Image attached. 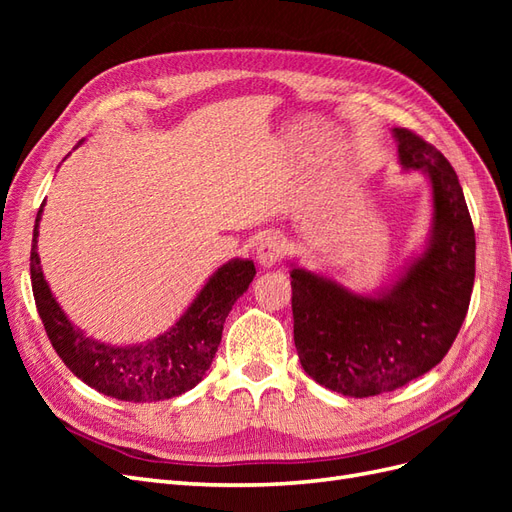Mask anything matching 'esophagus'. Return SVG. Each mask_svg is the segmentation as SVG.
Returning a JSON list of instances; mask_svg holds the SVG:
<instances>
[{
    "label": "esophagus",
    "mask_w": 512,
    "mask_h": 512,
    "mask_svg": "<svg viewBox=\"0 0 512 512\" xmlns=\"http://www.w3.org/2000/svg\"><path fill=\"white\" fill-rule=\"evenodd\" d=\"M282 252H284L282 237L275 235V232H267V235L262 237L256 245V260L262 267H271L282 258Z\"/></svg>",
    "instance_id": "esophagus-1"
}]
</instances>
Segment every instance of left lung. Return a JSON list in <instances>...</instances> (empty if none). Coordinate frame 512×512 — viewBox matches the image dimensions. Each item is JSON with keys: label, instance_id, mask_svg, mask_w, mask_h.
Wrapping results in <instances>:
<instances>
[{"label": "left lung", "instance_id": "obj_1", "mask_svg": "<svg viewBox=\"0 0 512 512\" xmlns=\"http://www.w3.org/2000/svg\"><path fill=\"white\" fill-rule=\"evenodd\" d=\"M399 162L431 181L427 250L378 297H361L294 267V346L307 376L348 397L389 393L427 374L451 350L468 314L476 239L457 173L442 153L395 128Z\"/></svg>", "mask_w": 512, "mask_h": 512}]
</instances>
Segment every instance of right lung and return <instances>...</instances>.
Instances as JSON below:
<instances>
[{
	"instance_id": "1",
	"label": "right lung",
	"mask_w": 512,
	"mask_h": 512,
	"mask_svg": "<svg viewBox=\"0 0 512 512\" xmlns=\"http://www.w3.org/2000/svg\"><path fill=\"white\" fill-rule=\"evenodd\" d=\"M42 209L44 203L36 215L29 271L38 314L59 359L91 389L134 404L162 401L194 389L218 352L232 305L254 280V262L235 258L222 265L198 292L188 312L164 335L141 346H106L74 329L44 280L38 256Z\"/></svg>"
}]
</instances>
